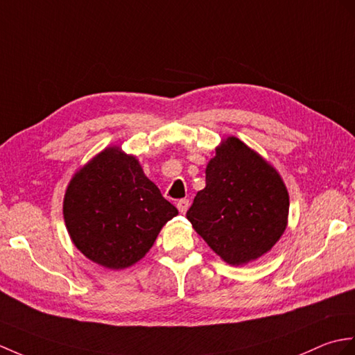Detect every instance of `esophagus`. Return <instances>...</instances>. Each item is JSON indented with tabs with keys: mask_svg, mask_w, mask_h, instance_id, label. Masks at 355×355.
Listing matches in <instances>:
<instances>
[{
	"mask_svg": "<svg viewBox=\"0 0 355 355\" xmlns=\"http://www.w3.org/2000/svg\"><path fill=\"white\" fill-rule=\"evenodd\" d=\"M177 209L180 210V213H186L187 211V209H189V200H180L178 202H177Z\"/></svg>",
	"mask_w": 355,
	"mask_h": 355,
	"instance_id": "1",
	"label": "esophagus"
}]
</instances>
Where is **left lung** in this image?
Returning a JSON list of instances; mask_svg holds the SVG:
<instances>
[{
    "label": "left lung",
    "instance_id": "left-lung-1",
    "mask_svg": "<svg viewBox=\"0 0 355 355\" xmlns=\"http://www.w3.org/2000/svg\"><path fill=\"white\" fill-rule=\"evenodd\" d=\"M289 193L278 172L237 137L216 148L205 169V187L186 218L230 265L268 252L284 233Z\"/></svg>",
    "mask_w": 355,
    "mask_h": 355
}]
</instances>
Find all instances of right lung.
<instances>
[{"label":"right lung","mask_w":355,"mask_h":355,"mask_svg":"<svg viewBox=\"0 0 355 355\" xmlns=\"http://www.w3.org/2000/svg\"><path fill=\"white\" fill-rule=\"evenodd\" d=\"M177 215L175 205L146 178L136 157L116 146L107 148L73 175L63 201L73 245L109 269L135 265Z\"/></svg>","instance_id":"obj_1"}]
</instances>
